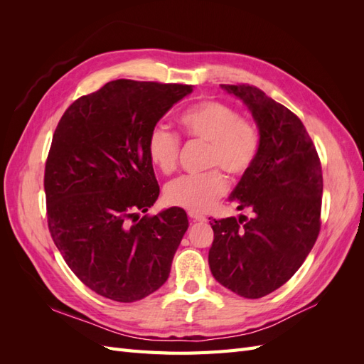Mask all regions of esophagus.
Returning a JSON list of instances; mask_svg holds the SVG:
<instances>
[{"label": "esophagus", "instance_id": "34e87169", "mask_svg": "<svg viewBox=\"0 0 364 364\" xmlns=\"http://www.w3.org/2000/svg\"><path fill=\"white\" fill-rule=\"evenodd\" d=\"M190 220L191 222H206V217L205 215H200V214H194V213H190Z\"/></svg>", "mask_w": 364, "mask_h": 364}]
</instances>
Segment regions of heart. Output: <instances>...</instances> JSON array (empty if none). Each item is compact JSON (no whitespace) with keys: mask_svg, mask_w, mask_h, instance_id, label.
<instances>
[{"mask_svg":"<svg viewBox=\"0 0 364 364\" xmlns=\"http://www.w3.org/2000/svg\"><path fill=\"white\" fill-rule=\"evenodd\" d=\"M178 123L190 141L205 142V167L213 170L170 182L165 200L190 213H205L226 193L228 183L220 170L240 178L255 164L261 147L259 130L250 119L240 117L232 106L211 98L185 109ZM179 153L178 135L162 127L150 132L147 155L161 173L171 174L178 168Z\"/></svg>","mask_w":364,"mask_h":364,"instance_id":"heart-1","label":"heart"}]
</instances>
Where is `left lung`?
I'll use <instances>...</instances> for the list:
<instances>
[{"label":"left lung","instance_id":"left-lung-1","mask_svg":"<svg viewBox=\"0 0 364 364\" xmlns=\"http://www.w3.org/2000/svg\"><path fill=\"white\" fill-rule=\"evenodd\" d=\"M250 109L261 135L258 158L230 199L252 218H213L208 262L213 277L247 299H258L299 270L321 232L323 178L317 150L299 117L259 87L222 85Z\"/></svg>","mask_w":364,"mask_h":364}]
</instances>
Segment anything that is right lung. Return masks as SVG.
Wrapping results in <instances>:
<instances>
[{
	"label": "right lung",
	"mask_w": 364,
	"mask_h": 364,
	"mask_svg": "<svg viewBox=\"0 0 364 364\" xmlns=\"http://www.w3.org/2000/svg\"><path fill=\"white\" fill-rule=\"evenodd\" d=\"M191 85L119 79L82 95L54 130L43 174L47 222L65 262L87 289L117 302L167 281L188 217L146 214L159 185L147 138Z\"/></svg>",
	"instance_id": "1"
}]
</instances>
